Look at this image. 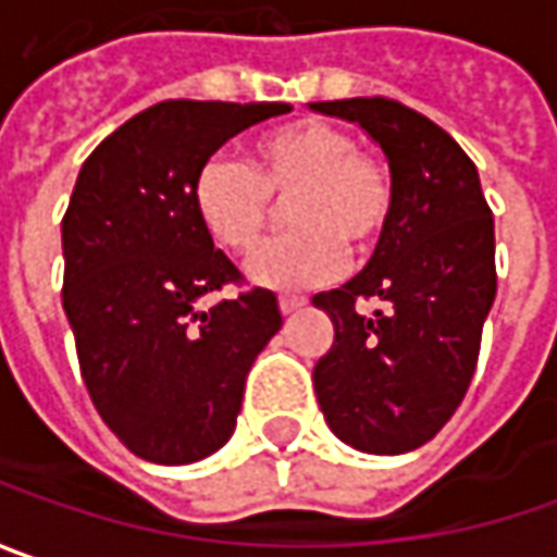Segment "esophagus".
I'll use <instances>...</instances> for the list:
<instances>
[{
    "label": "esophagus",
    "instance_id": "34e87169",
    "mask_svg": "<svg viewBox=\"0 0 557 557\" xmlns=\"http://www.w3.org/2000/svg\"><path fill=\"white\" fill-rule=\"evenodd\" d=\"M305 305V296H280V311L283 314H293V311H299Z\"/></svg>",
    "mask_w": 557,
    "mask_h": 557
}]
</instances>
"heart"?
Masks as SVG:
<instances>
[{
  "instance_id": "1",
  "label": "heart",
  "mask_w": 557,
  "mask_h": 557,
  "mask_svg": "<svg viewBox=\"0 0 557 557\" xmlns=\"http://www.w3.org/2000/svg\"><path fill=\"white\" fill-rule=\"evenodd\" d=\"M286 202V233L249 261V280L271 289H305L330 280L346 249L364 255L389 227L396 186L380 158L358 149L336 124L302 117L252 143L249 168L208 158L193 181V208L224 249L249 255L264 239L274 203Z\"/></svg>"
}]
</instances>
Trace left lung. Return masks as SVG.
Wrapping results in <instances>:
<instances>
[{
    "instance_id": "8db88e82",
    "label": "left lung",
    "mask_w": 557,
    "mask_h": 557,
    "mask_svg": "<svg viewBox=\"0 0 557 557\" xmlns=\"http://www.w3.org/2000/svg\"><path fill=\"white\" fill-rule=\"evenodd\" d=\"M358 124L396 186L389 227L361 274L311 302L333 321L314 364L330 430L368 455L430 443L471 386L496 299V227L473 161L430 117L393 99L311 102ZM381 302L374 315L357 305Z\"/></svg>"
}]
</instances>
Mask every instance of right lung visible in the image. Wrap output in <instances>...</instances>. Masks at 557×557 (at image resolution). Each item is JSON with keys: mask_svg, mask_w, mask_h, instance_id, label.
I'll use <instances>...</instances> for the list:
<instances>
[{"mask_svg": "<svg viewBox=\"0 0 557 557\" xmlns=\"http://www.w3.org/2000/svg\"><path fill=\"white\" fill-rule=\"evenodd\" d=\"M286 102L171 99L86 158L61 221V305L89 399L134 455L193 465L233 436L258 351L283 324L252 289L202 308L239 271L193 208L196 171Z\"/></svg>", "mask_w": 557, "mask_h": 557, "instance_id": "obj_1", "label": "right lung"}]
</instances>
